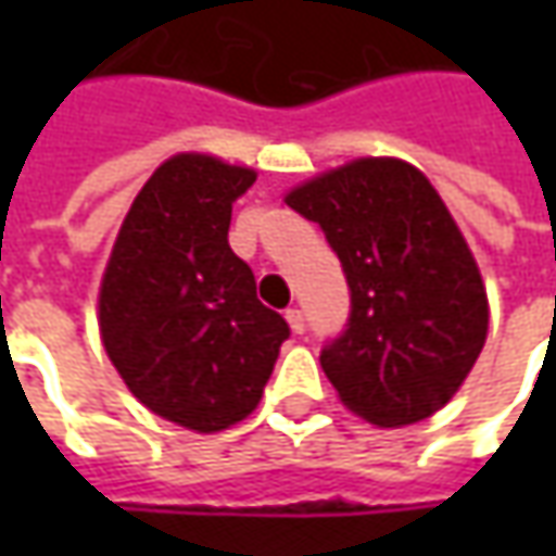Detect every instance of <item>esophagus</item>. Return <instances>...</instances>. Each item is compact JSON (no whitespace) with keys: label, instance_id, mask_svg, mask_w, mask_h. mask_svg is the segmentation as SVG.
<instances>
[{"label":"esophagus","instance_id":"esophagus-1","mask_svg":"<svg viewBox=\"0 0 556 556\" xmlns=\"http://www.w3.org/2000/svg\"><path fill=\"white\" fill-rule=\"evenodd\" d=\"M285 318H288L290 331H293V333L306 331V318H303V312H300V309H288V315H285Z\"/></svg>","mask_w":556,"mask_h":556}]
</instances>
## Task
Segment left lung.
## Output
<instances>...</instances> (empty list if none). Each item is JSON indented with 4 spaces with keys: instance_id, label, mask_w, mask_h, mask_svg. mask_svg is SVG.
Wrapping results in <instances>:
<instances>
[{
    "instance_id": "8db88e82",
    "label": "left lung",
    "mask_w": 556,
    "mask_h": 556,
    "mask_svg": "<svg viewBox=\"0 0 556 556\" xmlns=\"http://www.w3.org/2000/svg\"><path fill=\"white\" fill-rule=\"evenodd\" d=\"M321 225L350 281V328L321 353L340 402L374 427L437 415L473 371L489 296L430 179L399 157H355L285 194Z\"/></svg>"
}]
</instances>
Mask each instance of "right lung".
Wrapping results in <instances>:
<instances>
[{
	"instance_id": "add662e5",
	"label": "right lung",
	"mask_w": 556,
	"mask_h": 556,
	"mask_svg": "<svg viewBox=\"0 0 556 556\" xmlns=\"http://www.w3.org/2000/svg\"><path fill=\"white\" fill-rule=\"evenodd\" d=\"M256 169L182 151L141 185L98 288V331L129 393L194 433L260 405L288 321L256 300L228 247L231 203Z\"/></svg>"
}]
</instances>
